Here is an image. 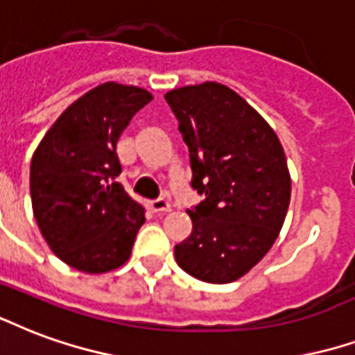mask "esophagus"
<instances>
[{
	"label": "esophagus",
	"mask_w": 355,
	"mask_h": 355,
	"mask_svg": "<svg viewBox=\"0 0 355 355\" xmlns=\"http://www.w3.org/2000/svg\"><path fill=\"white\" fill-rule=\"evenodd\" d=\"M148 207H150L152 212H169L171 211V203L167 201V199H154V201H150L148 203Z\"/></svg>",
	"instance_id": "34e87169"
}]
</instances>
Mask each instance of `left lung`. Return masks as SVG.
I'll return each mask as SVG.
<instances>
[{
    "label": "left lung",
    "mask_w": 355,
    "mask_h": 355,
    "mask_svg": "<svg viewBox=\"0 0 355 355\" xmlns=\"http://www.w3.org/2000/svg\"><path fill=\"white\" fill-rule=\"evenodd\" d=\"M190 150L191 188L205 199L188 209L191 235L175 246L178 267L198 280L227 284L271 250L290 207L291 178L277 133L237 92L220 83L165 94Z\"/></svg>",
    "instance_id": "1"
}]
</instances>
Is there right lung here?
Returning a JSON list of instances; mask_svg holds the SVG:
<instances>
[{"instance_id": "right-lung-1", "label": "right lung", "mask_w": 355, "mask_h": 355, "mask_svg": "<svg viewBox=\"0 0 355 355\" xmlns=\"http://www.w3.org/2000/svg\"><path fill=\"white\" fill-rule=\"evenodd\" d=\"M150 92L105 83L65 109L30 167L33 216L51 250L73 269L101 275L124 265L144 209L116 182V143Z\"/></svg>"}]
</instances>
